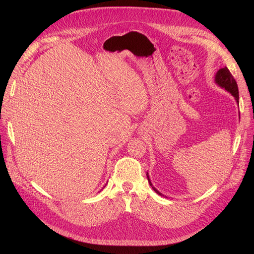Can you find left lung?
Instances as JSON below:
<instances>
[{
  "mask_svg": "<svg viewBox=\"0 0 254 254\" xmlns=\"http://www.w3.org/2000/svg\"><path fill=\"white\" fill-rule=\"evenodd\" d=\"M215 81H216L221 88H225L228 92H230V93H231V94L235 97L236 102L238 103V98H240V97H238V87H237V83H236L234 77L232 76V74L230 73L229 68H228L227 66L220 68V70L217 72L216 76H215ZM147 178H148V176H147ZM148 181H149L150 186L152 187V184H151L149 178H148ZM152 189L155 190L156 193H158L159 195H161L160 191H158L155 188L152 187Z\"/></svg>",
  "mask_w": 254,
  "mask_h": 254,
  "instance_id": "1",
  "label": "left lung"
}]
</instances>
